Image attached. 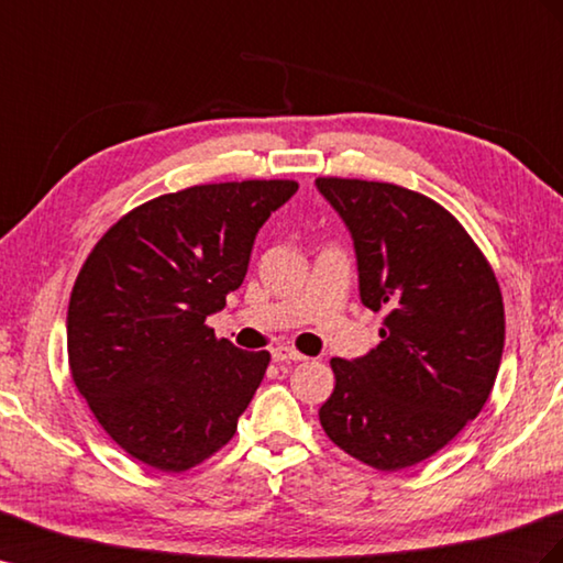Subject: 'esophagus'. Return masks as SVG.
<instances>
[{"instance_id":"obj_1","label":"esophagus","mask_w":563,"mask_h":563,"mask_svg":"<svg viewBox=\"0 0 563 563\" xmlns=\"http://www.w3.org/2000/svg\"><path fill=\"white\" fill-rule=\"evenodd\" d=\"M272 360L275 362H302L306 360V355H300L298 351H294V347H288V345H279V347H275V351H272Z\"/></svg>"}]
</instances>
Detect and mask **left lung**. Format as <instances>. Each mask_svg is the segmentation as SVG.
<instances>
[{"label":"left lung","instance_id":"obj_1","mask_svg":"<svg viewBox=\"0 0 563 563\" xmlns=\"http://www.w3.org/2000/svg\"><path fill=\"white\" fill-rule=\"evenodd\" d=\"M353 236L360 298L386 312L382 343L331 360L324 433L378 471L419 464L476 419L505 347L495 272L464 227L429 196L388 181L319 177Z\"/></svg>","mask_w":563,"mask_h":563}]
</instances>
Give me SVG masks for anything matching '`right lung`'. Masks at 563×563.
<instances>
[{
  "mask_svg": "<svg viewBox=\"0 0 563 563\" xmlns=\"http://www.w3.org/2000/svg\"><path fill=\"white\" fill-rule=\"evenodd\" d=\"M298 191L246 179L165 194L120 218L75 279L68 364L92 415L134 460L179 474L232 440L269 353L206 319L249 272L255 234Z\"/></svg>",
  "mask_w": 563,
  "mask_h": 563,
  "instance_id": "1",
  "label": "right lung"
}]
</instances>
